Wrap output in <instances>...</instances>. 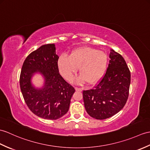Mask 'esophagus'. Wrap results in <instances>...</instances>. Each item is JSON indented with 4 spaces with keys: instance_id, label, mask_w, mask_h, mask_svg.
<instances>
[{
    "instance_id": "34e87169",
    "label": "esophagus",
    "mask_w": 150,
    "mask_h": 150,
    "mask_svg": "<svg viewBox=\"0 0 150 150\" xmlns=\"http://www.w3.org/2000/svg\"><path fill=\"white\" fill-rule=\"evenodd\" d=\"M75 90H76V91H82V88H77V87H75Z\"/></svg>"
}]
</instances>
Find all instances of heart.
<instances>
[{
	"label": "heart",
	"mask_w": 150,
	"mask_h": 150,
	"mask_svg": "<svg viewBox=\"0 0 150 150\" xmlns=\"http://www.w3.org/2000/svg\"><path fill=\"white\" fill-rule=\"evenodd\" d=\"M107 54L91 47H81L73 50L69 57L62 55L59 57L57 67L61 75L70 81L79 68L81 74L76 82L95 84L102 79L107 71Z\"/></svg>",
	"instance_id": "b5f03b06"
}]
</instances>
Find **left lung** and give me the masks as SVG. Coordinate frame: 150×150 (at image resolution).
Returning <instances> with one entry per match:
<instances>
[{"mask_svg": "<svg viewBox=\"0 0 150 150\" xmlns=\"http://www.w3.org/2000/svg\"><path fill=\"white\" fill-rule=\"evenodd\" d=\"M109 64L103 77L95 88L83 91L85 109L96 120L112 117L126 103L130 85V71L121 55L110 50Z\"/></svg>", "mask_w": 150, "mask_h": 150, "instance_id": "left-lung-1", "label": "left lung"}]
</instances>
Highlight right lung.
I'll use <instances>...</instances> for the list:
<instances>
[{"mask_svg": "<svg viewBox=\"0 0 150 150\" xmlns=\"http://www.w3.org/2000/svg\"><path fill=\"white\" fill-rule=\"evenodd\" d=\"M59 56L53 44L41 46L28 55L20 76V86L27 107L40 117L57 120L67 113L75 90L59 74L57 67ZM43 75V88H35L31 83L34 73Z\"/></svg>", "mask_w": 150, "mask_h": 150, "instance_id": "1", "label": "right lung"}]
</instances>
